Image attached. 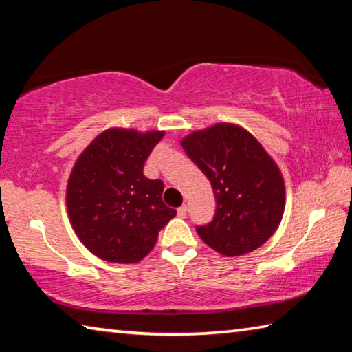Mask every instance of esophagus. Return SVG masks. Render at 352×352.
Returning <instances> with one entry per match:
<instances>
[{"label":"esophagus","mask_w":352,"mask_h":352,"mask_svg":"<svg viewBox=\"0 0 352 352\" xmlns=\"http://www.w3.org/2000/svg\"><path fill=\"white\" fill-rule=\"evenodd\" d=\"M177 212H178V216H180V217H186L188 206H186V205H182V206L177 210Z\"/></svg>","instance_id":"1"}]
</instances>
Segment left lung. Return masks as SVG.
I'll list each match as a JSON object with an SVG mask.
<instances>
[{"label": "left lung", "instance_id": "1", "mask_svg": "<svg viewBox=\"0 0 352 352\" xmlns=\"http://www.w3.org/2000/svg\"><path fill=\"white\" fill-rule=\"evenodd\" d=\"M216 197L210 223L197 225L206 245L225 256L259 248L275 233L284 212V180L258 140L233 124H216L182 141Z\"/></svg>", "mask_w": 352, "mask_h": 352}]
</instances>
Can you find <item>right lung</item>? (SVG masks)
<instances>
[{"label": "right lung", "instance_id": "add662e5", "mask_svg": "<svg viewBox=\"0 0 352 352\" xmlns=\"http://www.w3.org/2000/svg\"><path fill=\"white\" fill-rule=\"evenodd\" d=\"M164 132L111 129L77 160L67 189L74 231L98 258L130 264L153 248L177 211L163 204L164 183L144 175V163Z\"/></svg>", "mask_w": 352, "mask_h": 352}]
</instances>
